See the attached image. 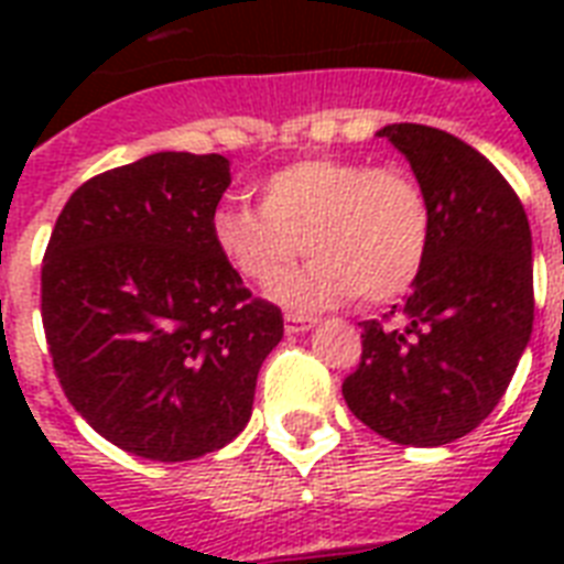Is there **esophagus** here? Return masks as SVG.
<instances>
[{"label": "esophagus", "instance_id": "esophagus-1", "mask_svg": "<svg viewBox=\"0 0 564 564\" xmlns=\"http://www.w3.org/2000/svg\"><path fill=\"white\" fill-rule=\"evenodd\" d=\"M313 325H316V318L301 316V313H286V316H283V327H286V334H301V330H310Z\"/></svg>", "mask_w": 564, "mask_h": 564}]
</instances>
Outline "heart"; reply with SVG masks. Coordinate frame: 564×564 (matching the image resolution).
<instances>
[{
  "mask_svg": "<svg viewBox=\"0 0 564 564\" xmlns=\"http://www.w3.org/2000/svg\"><path fill=\"white\" fill-rule=\"evenodd\" d=\"M260 207L221 202L210 234L225 263L272 290L304 251L316 257L283 286L301 307L360 295L366 304L401 299L419 281L433 237V210L406 166L357 158H304L260 181Z\"/></svg>",
  "mask_w": 564,
  "mask_h": 564,
  "instance_id": "b5f03b06",
  "label": "heart"
}]
</instances>
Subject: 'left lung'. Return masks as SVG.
<instances>
[{"label": "left lung", "instance_id": "left-lung-1", "mask_svg": "<svg viewBox=\"0 0 564 564\" xmlns=\"http://www.w3.org/2000/svg\"><path fill=\"white\" fill-rule=\"evenodd\" d=\"M377 134L406 154L433 237L406 301L362 322L343 394L394 445H447L489 419L533 334L530 221L509 181L459 137L412 122Z\"/></svg>", "mask_w": 564, "mask_h": 564}]
</instances>
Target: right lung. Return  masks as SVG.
<instances>
[{
  "mask_svg": "<svg viewBox=\"0 0 564 564\" xmlns=\"http://www.w3.org/2000/svg\"><path fill=\"white\" fill-rule=\"evenodd\" d=\"M221 154L158 152L84 181L48 237L40 316L66 401L128 454L187 463L251 419L281 307L242 286L210 234Z\"/></svg>",
  "mask_w": 564,
  "mask_h": 564,
  "instance_id": "add662e5",
  "label": "right lung"
}]
</instances>
